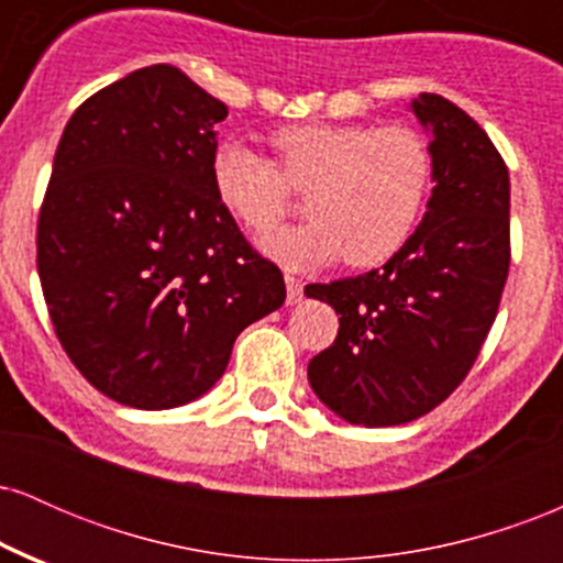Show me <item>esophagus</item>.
<instances>
[{
  "label": "esophagus",
  "mask_w": 563,
  "mask_h": 563,
  "mask_svg": "<svg viewBox=\"0 0 563 563\" xmlns=\"http://www.w3.org/2000/svg\"><path fill=\"white\" fill-rule=\"evenodd\" d=\"M286 288H288V303L301 301V296H303V283L299 280V277L286 275Z\"/></svg>",
  "instance_id": "1"
}]
</instances>
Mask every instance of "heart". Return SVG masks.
Wrapping results in <instances>:
<instances>
[{"mask_svg":"<svg viewBox=\"0 0 563 563\" xmlns=\"http://www.w3.org/2000/svg\"><path fill=\"white\" fill-rule=\"evenodd\" d=\"M277 161L238 140L217 142L211 185L245 230L267 235L307 192L312 222L277 232L264 249L288 264L365 269L391 260L421 217L434 174L423 134L391 124H294L269 134Z\"/></svg>","mask_w":563,"mask_h":563,"instance_id":"heart-1","label":"heart"}]
</instances>
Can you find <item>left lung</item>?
<instances>
[{"mask_svg": "<svg viewBox=\"0 0 563 563\" xmlns=\"http://www.w3.org/2000/svg\"><path fill=\"white\" fill-rule=\"evenodd\" d=\"M412 113L431 126L437 183L418 230L384 269L303 288L341 314L333 344L309 360V384L357 426L442 405L479 357L508 277L506 161L455 102L423 92Z\"/></svg>", "mask_w": 563, "mask_h": 563, "instance_id": "obj_1", "label": "left lung"}]
</instances>
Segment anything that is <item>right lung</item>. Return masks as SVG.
<instances>
[{
	"label": "right lung",
	"mask_w": 563,
	"mask_h": 563,
	"mask_svg": "<svg viewBox=\"0 0 563 563\" xmlns=\"http://www.w3.org/2000/svg\"><path fill=\"white\" fill-rule=\"evenodd\" d=\"M228 106L147 66L70 115L36 228L55 335L97 391L140 410L192 402L238 333L286 301L211 185Z\"/></svg>",
	"instance_id": "add662e5"
}]
</instances>
